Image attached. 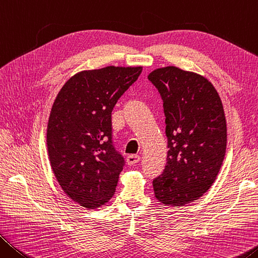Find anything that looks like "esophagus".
<instances>
[{
    "instance_id": "esophagus-1",
    "label": "esophagus",
    "mask_w": 258,
    "mask_h": 258,
    "mask_svg": "<svg viewBox=\"0 0 258 258\" xmlns=\"http://www.w3.org/2000/svg\"><path fill=\"white\" fill-rule=\"evenodd\" d=\"M141 161V157L137 154H130L128 155V158H126V162H128L129 166H134V164L138 163Z\"/></svg>"
}]
</instances>
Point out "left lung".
<instances>
[{
	"instance_id": "obj_1",
	"label": "left lung",
	"mask_w": 258,
	"mask_h": 258,
	"mask_svg": "<svg viewBox=\"0 0 258 258\" xmlns=\"http://www.w3.org/2000/svg\"><path fill=\"white\" fill-rule=\"evenodd\" d=\"M149 80L163 100L167 163L153 180L157 200L181 207L208 191L226 152L227 128L217 90L204 75L176 66L152 71Z\"/></svg>"
}]
</instances>
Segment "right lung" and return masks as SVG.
Returning a JSON list of instances; mask_svg holds the SVG:
<instances>
[{
    "label": "right lung",
    "mask_w": 258,
    "mask_h": 258,
    "mask_svg": "<svg viewBox=\"0 0 258 258\" xmlns=\"http://www.w3.org/2000/svg\"><path fill=\"white\" fill-rule=\"evenodd\" d=\"M143 66L78 72L53 101L46 126L51 169L62 191L86 209L112 199L124 160L112 144L113 107Z\"/></svg>",
    "instance_id": "obj_1"
}]
</instances>
